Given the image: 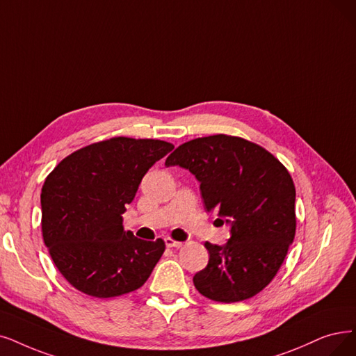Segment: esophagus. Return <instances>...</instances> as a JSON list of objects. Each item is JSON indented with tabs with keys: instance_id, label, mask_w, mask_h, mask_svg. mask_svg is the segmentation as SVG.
<instances>
[{
	"instance_id": "1",
	"label": "esophagus",
	"mask_w": 356,
	"mask_h": 356,
	"mask_svg": "<svg viewBox=\"0 0 356 356\" xmlns=\"http://www.w3.org/2000/svg\"><path fill=\"white\" fill-rule=\"evenodd\" d=\"M165 244H166L168 248H179V247H182V243H179V241H175L174 238H170V236L165 238Z\"/></svg>"
}]
</instances>
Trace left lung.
Listing matches in <instances>:
<instances>
[{
	"label": "left lung",
	"mask_w": 356,
	"mask_h": 356,
	"mask_svg": "<svg viewBox=\"0 0 356 356\" xmlns=\"http://www.w3.org/2000/svg\"><path fill=\"white\" fill-rule=\"evenodd\" d=\"M165 165L194 174L207 211L216 210L231 223L226 245L204 243L210 259L193 277L195 289L226 304L261 292L295 238V186L288 169L264 147L226 134L190 140Z\"/></svg>",
	"instance_id": "8db88e82"
}]
</instances>
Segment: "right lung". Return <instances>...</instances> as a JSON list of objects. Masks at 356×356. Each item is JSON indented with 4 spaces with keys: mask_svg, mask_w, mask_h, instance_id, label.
I'll return each instance as SVG.
<instances>
[{
    "mask_svg": "<svg viewBox=\"0 0 356 356\" xmlns=\"http://www.w3.org/2000/svg\"><path fill=\"white\" fill-rule=\"evenodd\" d=\"M172 149L162 140L112 137L68 154L47 177L40 193L42 235L71 286L113 298L145 285L165 241L125 232L122 213L149 168Z\"/></svg>",
    "mask_w": 356,
    "mask_h": 356,
    "instance_id": "1",
    "label": "right lung"
}]
</instances>
